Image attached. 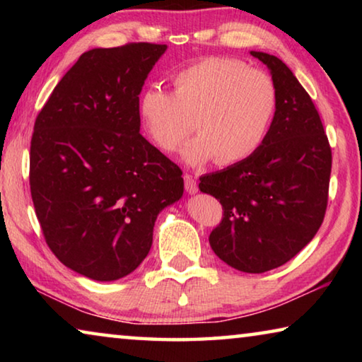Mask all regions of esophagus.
<instances>
[{"mask_svg":"<svg viewBox=\"0 0 362 362\" xmlns=\"http://www.w3.org/2000/svg\"><path fill=\"white\" fill-rule=\"evenodd\" d=\"M183 180H185V189L188 192V194L198 193V183H196V180L192 175H185L183 177Z\"/></svg>","mask_w":362,"mask_h":362,"instance_id":"esophagus-1","label":"esophagus"}]
</instances>
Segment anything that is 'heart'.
Returning <instances> with one entry per match:
<instances>
[{"label":"heart","mask_w":362,"mask_h":362,"mask_svg":"<svg viewBox=\"0 0 362 362\" xmlns=\"http://www.w3.org/2000/svg\"><path fill=\"white\" fill-rule=\"evenodd\" d=\"M278 107V90L265 71L235 59L209 57L177 71L173 94L156 84L137 99L144 132L164 153L185 142L192 121L198 131L182 156L189 166L217 159L236 164L260 148Z\"/></svg>","instance_id":"1"}]
</instances>
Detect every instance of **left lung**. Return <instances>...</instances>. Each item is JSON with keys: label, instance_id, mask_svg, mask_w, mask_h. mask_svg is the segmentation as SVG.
I'll return each mask as SVG.
<instances>
[{"label": "left lung", "instance_id": "left-lung-1", "mask_svg": "<svg viewBox=\"0 0 362 362\" xmlns=\"http://www.w3.org/2000/svg\"><path fill=\"white\" fill-rule=\"evenodd\" d=\"M250 56L268 66L276 113L252 156L199 177V189L223 207L209 236L216 255L240 272L265 273L296 257L320 230L332 153L320 113L289 66L267 52Z\"/></svg>", "mask_w": 362, "mask_h": 362}]
</instances>
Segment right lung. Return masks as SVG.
<instances>
[{
  "instance_id": "add662e5",
  "label": "right lung",
  "mask_w": 362,
  "mask_h": 362,
  "mask_svg": "<svg viewBox=\"0 0 362 362\" xmlns=\"http://www.w3.org/2000/svg\"><path fill=\"white\" fill-rule=\"evenodd\" d=\"M166 45L95 47L54 88L35 121L30 189L54 255L94 281L132 273L153 226L183 194L180 168L140 136L137 99Z\"/></svg>"
}]
</instances>
